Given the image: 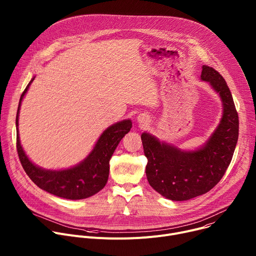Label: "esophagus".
Wrapping results in <instances>:
<instances>
[{"mask_svg": "<svg viewBox=\"0 0 256 256\" xmlns=\"http://www.w3.org/2000/svg\"><path fill=\"white\" fill-rule=\"evenodd\" d=\"M138 118H140V120H140V122H142V124H147V122H148V120H147V118H144V116H142V118H140V116H138Z\"/></svg>", "mask_w": 256, "mask_h": 256, "instance_id": "obj_1", "label": "esophagus"}]
</instances>
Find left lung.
Segmentation results:
<instances>
[{
    "label": "left lung",
    "instance_id": "1",
    "mask_svg": "<svg viewBox=\"0 0 256 256\" xmlns=\"http://www.w3.org/2000/svg\"><path fill=\"white\" fill-rule=\"evenodd\" d=\"M200 78L220 94L224 108L220 124L204 148L180 151L147 132L140 136L149 184L172 200H188L210 192L224 176L238 140V114L225 79L208 66H202Z\"/></svg>",
    "mask_w": 256,
    "mask_h": 256
}]
</instances>
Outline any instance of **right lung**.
<instances>
[{"label":"right lung","mask_w":256,"mask_h":256,"mask_svg":"<svg viewBox=\"0 0 256 256\" xmlns=\"http://www.w3.org/2000/svg\"><path fill=\"white\" fill-rule=\"evenodd\" d=\"M34 78L23 91L16 116L18 126V114L21 101ZM132 122L122 120L103 132L94 149L89 156L79 165L66 170H46L35 166L25 155L19 140L17 128L16 147L23 169L29 178L40 188L68 200L87 198L100 192L106 184L109 175V160H110L118 142L130 130Z\"/></svg>","instance_id":"1"}]
</instances>
